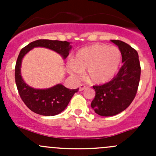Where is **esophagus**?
Segmentation results:
<instances>
[{
	"label": "esophagus",
	"instance_id": "esophagus-1",
	"mask_svg": "<svg viewBox=\"0 0 156 156\" xmlns=\"http://www.w3.org/2000/svg\"><path fill=\"white\" fill-rule=\"evenodd\" d=\"M84 89H86V86L84 85V84H80L79 90L80 91H82V90H84Z\"/></svg>",
	"mask_w": 156,
	"mask_h": 156
}]
</instances>
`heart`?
I'll use <instances>...</instances> for the list:
<instances>
[{
  "mask_svg": "<svg viewBox=\"0 0 156 156\" xmlns=\"http://www.w3.org/2000/svg\"><path fill=\"white\" fill-rule=\"evenodd\" d=\"M122 53L116 47L94 44L80 49L69 62V71L75 76L87 70V78L96 84L111 81L119 71Z\"/></svg>",
  "mask_w": 156,
  "mask_h": 156,
  "instance_id": "b5f03b06",
  "label": "heart"
}]
</instances>
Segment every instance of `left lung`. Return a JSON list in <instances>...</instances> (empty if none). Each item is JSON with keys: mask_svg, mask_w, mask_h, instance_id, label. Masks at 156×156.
I'll use <instances>...</instances> for the list:
<instances>
[{"mask_svg": "<svg viewBox=\"0 0 156 156\" xmlns=\"http://www.w3.org/2000/svg\"><path fill=\"white\" fill-rule=\"evenodd\" d=\"M111 41L119 47L123 65L111 81L93 86L96 95L91 103L97 114L106 117L115 115L130 106L136 97L141 73L136 50L122 41Z\"/></svg>", "mask_w": 156, "mask_h": 156, "instance_id": "left-lung-1", "label": "left lung"}]
</instances>
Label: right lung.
I'll return each mask as SVG.
<instances>
[{"label": "right lung", "instance_id": "1", "mask_svg": "<svg viewBox=\"0 0 156 156\" xmlns=\"http://www.w3.org/2000/svg\"><path fill=\"white\" fill-rule=\"evenodd\" d=\"M36 47H42L54 50L59 53L63 59L69 56L72 47L68 41L47 39L34 41L22 49L16 63V84L19 94L26 106L32 112L41 115H56L66 108L75 93L78 91V88L70 90L62 84H57L48 89H34L27 85L22 78L20 73L22 59L30 50Z\"/></svg>", "mask_w": 156, "mask_h": 156}]
</instances>
